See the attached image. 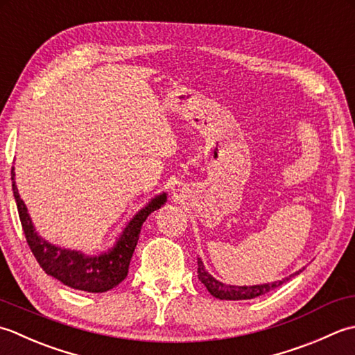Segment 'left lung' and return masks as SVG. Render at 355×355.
Segmentation results:
<instances>
[{"label": "left lung", "instance_id": "8db88e82", "mask_svg": "<svg viewBox=\"0 0 355 355\" xmlns=\"http://www.w3.org/2000/svg\"><path fill=\"white\" fill-rule=\"evenodd\" d=\"M198 277L199 280L204 284L208 289V293L214 295L216 299L220 300H248V299H254L259 297V295H263L266 293L272 291V289L279 288L280 285H284L286 280H289L291 277H294L295 274L302 272V270H299L297 272L291 274L289 277L282 279L279 282H272V284H263V285H252V286H234V285H225L222 282L216 280L211 274H209L205 268L202 260L198 259Z\"/></svg>", "mask_w": 355, "mask_h": 355}]
</instances>
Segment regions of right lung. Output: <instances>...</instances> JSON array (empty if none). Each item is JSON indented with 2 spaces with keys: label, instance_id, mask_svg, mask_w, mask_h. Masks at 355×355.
I'll return each mask as SVG.
<instances>
[{
  "label": "right lung",
  "instance_id": "1",
  "mask_svg": "<svg viewBox=\"0 0 355 355\" xmlns=\"http://www.w3.org/2000/svg\"><path fill=\"white\" fill-rule=\"evenodd\" d=\"M12 190L15 196L18 214L26 241L31 247L35 259L49 276H52L73 289L87 293H105L119 285L127 277L128 265L136 248L137 239L148 216L161 208L167 202V194L162 193L151 199L147 207L139 209L133 219L127 223L116 245L99 256H87L81 251L67 250L49 243L35 231L26 204L19 198L15 185V171L12 168Z\"/></svg>",
  "mask_w": 355,
  "mask_h": 355
}]
</instances>
